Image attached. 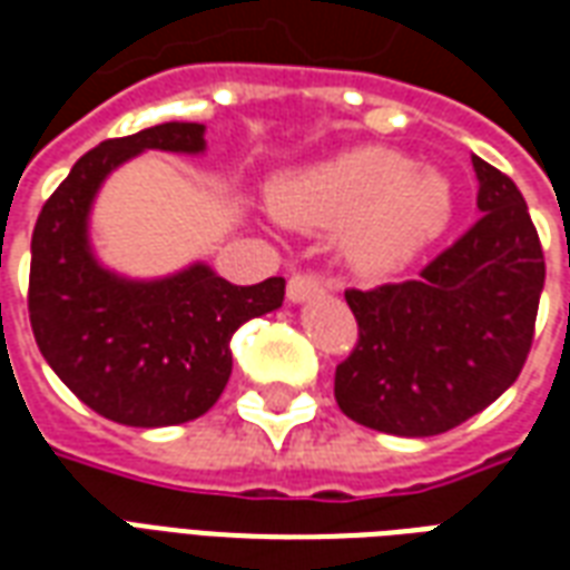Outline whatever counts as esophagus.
Returning a JSON list of instances; mask_svg holds the SVG:
<instances>
[{"label":"esophagus","instance_id":"obj_1","mask_svg":"<svg viewBox=\"0 0 570 570\" xmlns=\"http://www.w3.org/2000/svg\"><path fill=\"white\" fill-rule=\"evenodd\" d=\"M317 293H323V281L314 272H296L286 284L289 302H305V298L317 296Z\"/></svg>","mask_w":570,"mask_h":570}]
</instances>
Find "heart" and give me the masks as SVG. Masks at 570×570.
I'll return each mask as SVG.
<instances>
[{"label":"heart","instance_id":"heart-1","mask_svg":"<svg viewBox=\"0 0 570 570\" xmlns=\"http://www.w3.org/2000/svg\"><path fill=\"white\" fill-rule=\"evenodd\" d=\"M277 219L311 232L345 228V253L363 272H387L440 235L452 188L436 170L384 149L347 151L268 191Z\"/></svg>","mask_w":570,"mask_h":570}]
</instances>
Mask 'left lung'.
<instances>
[{
    "instance_id": "obj_1",
    "label": "left lung",
    "mask_w": 570,
    "mask_h": 570,
    "mask_svg": "<svg viewBox=\"0 0 570 570\" xmlns=\"http://www.w3.org/2000/svg\"><path fill=\"white\" fill-rule=\"evenodd\" d=\"M479 223L415 281L345 289L357 345L335 366V403L363 428L436 436L519 379L547 277L538 228L507 174L473 155Z\"/></svg>"
}]
</instances>
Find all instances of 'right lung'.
<instances>
[{
	"mask_svg": "<svg viewBox=\"0 0 570 570\" xmlns=\"http://www.w3.org/2000/svg\"><path fill=\"white\" fill-rule=\"evenodd\" d=\"M142 149L200 151L204 125L167 121L85 151L32 228L30 323L57 379L85 406L128 428L204 415L232 375L228 338L281 308L286 281L235 286L191 265L164 281H125L97 265L88 210L109 170Z\"/></svg>",
	"mask_w": 570,
	"mask_h": 570,
	"instance_id": "right-lung-1",
	"label": "right lung"
}]
</instances>
